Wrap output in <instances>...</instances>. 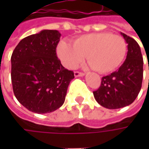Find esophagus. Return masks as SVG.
Listing matches in <instances>:
<instances>
[{
  "label": "esophagus",
  "mask_w": 149,
  "mask_h": 149,
  "mask_svg": "<svg viewBox=\"0 0 149 149\" xmlns=\"http://www.w3.org/2000/svg\"><path fill=\"white\" fill-rule=\"evenodd\" d=\"M84 74H84V73H82V72H74V76H75V77H83V76H84Z\"/></svg>",
  "instance_id": "obj_1"
}]
</instances>
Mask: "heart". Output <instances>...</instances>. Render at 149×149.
<instances>
[{
	"mask_svg": "<svg viewBox=\"0 0 149 149\" xmlns=\"http://www.w3.org/2000/svg\"><path fill=\"white\" fill-rule=\"evenodd\" d=\"M127 54V43L122 36L109 32H98L76 38L72 45L61 41L57 46V55L68 69H74L86 55L87 61L95 71L109 74L123 63Z\"/></svg>",
	"mask_w": 149,
	"mask_h": 149,
	"instance_id": "obj_1",
	"label": "heart"
}]
</instances>
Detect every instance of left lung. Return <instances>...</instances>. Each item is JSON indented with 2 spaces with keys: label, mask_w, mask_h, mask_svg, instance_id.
Here are the masks:
<instances>
[{
  "label": "left lung",
  "mask_w": 149,
  "mask_h": 149,
  "mask_svg": "<svg viewBox=\"0 0 149 149\" xmlns=\"http://www.w3.org/2000/svg\"><path fill=\"white\" fill-rule=\"evenodd\" d=\"M121 36L128 44L126 60L118 71L102 78L100 87L93 92L100 105L109 109L131 104L142 87L143 60L140 47L134 39L122 32Z\"/></svg>",
  "instance_id": "left-lung-1"
}]
</instances>
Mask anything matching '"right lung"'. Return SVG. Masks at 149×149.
<instances>
[{"label":"right lung","instance_id":"add662e5","mask_svg":"<svg viewBox=\"0 0 149 149\" xmlns=\"http://www.w3.org/2000/svg\"><path fill=\"white\" fill-rule=\"evenodd\" d=\"M60 36L58 31L43 30L22 39L11 55L15 96L33 113H46L60 108L74 78L57 58Z\"/></svg>","mask_w":149,"mask_h":149}]
</instances>
